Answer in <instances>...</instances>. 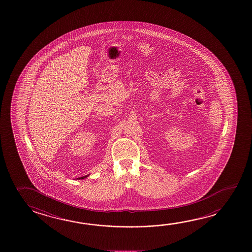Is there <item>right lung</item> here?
I'll return each instance as SVG.
<instances>
[{"label":"right lung","mask_w":252,"mask_h":252,"mask_svg":"<svg viewBox=\"0 0 252 252\" xmlns=\"http://www.w3.org/2000/svg\"><path fill=\"white\" fill-rule=\"evenodd\" d=\"M89 176V175H86V176L80 177V178H78V180H83L85 178H87V177Z\"/></svg>","instance_id":"1"}]
</instances>
